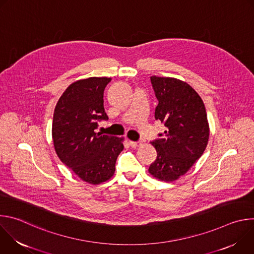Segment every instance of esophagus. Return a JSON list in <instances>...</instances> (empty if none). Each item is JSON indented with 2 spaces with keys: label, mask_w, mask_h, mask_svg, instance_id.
Masks as SVG:
<instances>
[{
  "label": "esophagus",
  "mask_w": 254,
  "mask_h": 254,
  "mask_svg": "<svg viewBox=\"0 0 254 254\" xmlns=\"http://www.w3.org/2000/svg\"><path fill=\"white\" fill-rule=\"evenodd\" d=\"M129 144H130V147H132V148H137V147H140L141 144H142V141L141 140H137V141H133V140H129Z\"/></svg>",
  "instance_id": "esophagus-1"
}]
</instances>
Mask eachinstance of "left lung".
<instances>
[{"label":"left lung","mask_w":254,"mask_h":254,"mask_svg":"<svg viewBox=\"0 0 254 254\" xmlns=\"http://www.w3.org/2000/svg\"><path fill=\"white\" fill-rule=\"evenodd\" d=\"M151 82L159 101L155 119L166 130L151 142L158 156L149 172L156 179L172 182L185 175L207 147L206 108L200 95L182 80L155 75Z\"/></svg>","instance_id":"obj_1"}]
</instances>
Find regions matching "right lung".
Wrapping results in <instances>:
<instances>
[{"label":"right lung","instance_id":"right-lung-1","mask_svg":"<svg viewBox=\"0 0 254 254\" xmlns=\"http://www.w3.org/2000/svg\"><path fill=\"white\" fill-rule=\"evenodd\" d=\"M112 80L89 77L70 84L59 98L53 116L52 138L63 164L89 184L110 180L124 150V137L95 132L98 121H106L103 91Z\"/></svg>","mask_w":254,"mask_h":254}]
</instances>
